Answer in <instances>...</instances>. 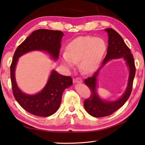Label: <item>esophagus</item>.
Instances as JSON below:
<instances>
[{
	"instance_id": "obj_1",
	"label": "esophagus",
	"mask_w": 145,
	"mask_h": 145,
	"mask_svg": "<svg viewBox=\"0 0 145 145\" xmlns=\"http://www.w3.org/2000/svg\"><path fill=\"white\" fill-rule=\"evenodd\" d=\"M73 82L75 83H82V80L80 78H73Z\"/></svg>"
}]
</instances>
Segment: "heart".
I'll use <instances>...</instances> for the list:
<instances>
[{
  "label": "heart",
  "instance_id": "obj_1",
  "mask_svg": "<svg viewBox=\"0 0 145 145\" xmlns=\"http://www.w3.org/2000/svg\"><path fill=\"white\" fill-rule=\"evenodd\" d=\"M106 50V44L101 38L79 37L67 46L65 53L61 56V62L69 69L79 62L80 69L83 72L90 73L99 67Z\"/></svg>",
  "mask_w": 145,
  "mask_h": 145
}]
</instances>
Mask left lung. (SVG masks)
<instances>
[{
    "label": "left lung",
    "mask_w": 145,
    "mask_h": 145,
    "mask_svg": "<svg viewBox=\"0 0 145 145\" xmlns=\"http://www.w3.org/2000/svg\"><path fill=\"white\" fill-rule=\"evenodd\" d=\"M105 30L107 32L108 36L107 54L104 59L102 66L91 76L88 77L84 80L86 85L89 88L91 95L89 98L84 101V105L88 114L95 118L109 116L125 104L131 95L136 70L135 61L133 56L131 54V50L125 44L121 37L113 29L107 28ZM121 57L124 58L127 61V64L130 70L129 82L127 89L123 96L116 101L108 102L103 100L99 97L96 91L97 77L98 72L100 69L109 60Z\"/></svg>",
    "instance_id": "8db88e82"
}]
</instances>
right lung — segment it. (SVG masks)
I'll return each instance as SVG.
<instances>
[{"instance_id":"right-lung-1","label":"right lung","mask_w":145,"mask_h":145,"mask_svg":"<svg viewBox=\"0 0 145 145\" xmlns=\"http://www.w3.org/2000/svg\"><path fill=\"white\" fill-rule=\"evenodd\" d=\"M63 33L60 31L38 29L17 48L10 66V78L14 97L22 107L33 115L48 117L54 114L59 109L63 92L72 84L71 76L59 74L53 70L45 87L35 95L24 93L17 85L15 69L18 58L27 52L39 50L46 52L54 60L59 58L61 41Z\"/></svg>"}]
</instances>
